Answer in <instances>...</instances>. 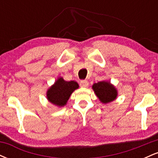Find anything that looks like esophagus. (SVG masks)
Returning a JSON list of instances; mask_svg holds the SVG:
<instances>
[{"mask_svg": "<svg viewBox=\"0 0 158 158\" xmlns=\"http://www.w3.org/2000/svg\"><path fill=\"white\" fill-rule=\"evenodd\" d=\"M79 85H80L81 87H83V88H86V87H88V85H89V82H88V81L87 80H81L80 83H79Z\"/></svg>", "mask_w": 158, "mask_h": 158, "instance_id": "34e87169", "label": "esophagus"}]
</instances>
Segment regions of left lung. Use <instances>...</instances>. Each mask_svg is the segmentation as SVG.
<instances>
[{"mask_svg":"<svg viewBox=\"0 0 158 158\" xmlns=\"http://www.w3.org/2000/svg\"><path fill=\"white\" fill-rule=\"evenodd\" d=\"M92 88L100 102L104 104L112 102L117 97V89L109 81H102L94 83Z\"/></svg>","mask_w":158,"mask_h":158,"instance_id":"left-lung-1","label":"left lung"}]
</instances>
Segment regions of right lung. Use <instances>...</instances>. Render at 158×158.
<instances>
[{
  "label": "right lung",
  "instance_id": "add662e5",
  "mask_svg": "<svg viewBox=\"0 0 158 158\" xmlns=\"http://www.w3.org/2000/svg\"><path fill=\"white\" fill-rule=\"evenodd\" d=\"M78 88L77 81H67L62 77H59L47 91V98L55 106L62 107L67 104L70 95Z\"/></svg>",
  "mask_w": 158,
  "mask_h": 158
}]
</instances>
